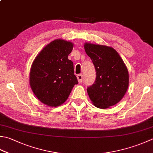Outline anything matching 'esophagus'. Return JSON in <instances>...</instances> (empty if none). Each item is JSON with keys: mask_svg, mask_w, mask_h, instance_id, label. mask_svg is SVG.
<instances>
[{"mask_svg": "<svg viewBox=\"0 0 153 153\" xmlns=\"http://www.w3.org/2000/svg\"><path fill=\"white\" fill-rule=\"evenodd\" d=\"M77 80H78L79 83H82V80H83V75L82 74H78L77 76Z\"/></svg>", "mask_w": 153, "mask_h": 153, "instance_id": "obj_1", "label": "esophagus"}]
</instances>
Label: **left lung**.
<instances>
[{
	"label": "left lung",
	"instance_id": "left-lung-1",
	"mask_svg": "<svg viewBox=\"0 0 153 153\" xmlns=\"http://www.w3.org/2000/svg\"><path fill=\"white\" fill-rule=\"evenodd\" d=\"M84 48L96 71V79L87 89L93 104L100 109L115 105L128 87V72L124 62L113 48L85 43Z\"/></svg>",
	"mask_w": 153,
	"mask_h": 153
}]
</instances>
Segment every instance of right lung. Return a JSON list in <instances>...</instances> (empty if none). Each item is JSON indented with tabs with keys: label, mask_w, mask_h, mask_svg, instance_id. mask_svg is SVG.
<instances>
[{
	"label": "right lung",
	"mask_w": 153,
	"mask_h": 153,
	"mask_svg": "<svg viewBox=\"0 0 153 153\" xmlns=\"http://www.w3.org/2000/svg\"><path fill=\"white\" fill-rule=\"evenodd\" d=\"M73 46L71 42L56 39L46 45L32 63L30 85L36 97L46 105H61L78 83L73 62L68 59Z\"/></svg>",
	"instance_id": "add662e5"
}]
</instances>
